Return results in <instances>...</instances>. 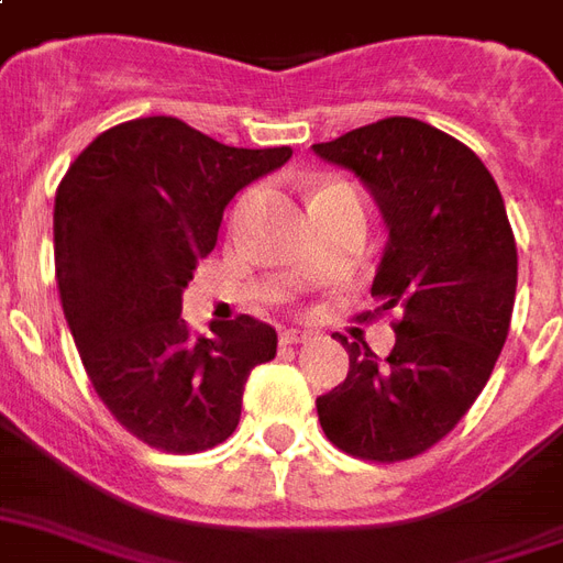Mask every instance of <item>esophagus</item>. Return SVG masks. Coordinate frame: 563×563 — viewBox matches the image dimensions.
<instances>
[{"label": "esophagus", "mask_w": 563, "mask_h": 563, "mask_svg": "<svg viewBox=\"0 0 563 563\" xmlns=\"http://www.w3.org/2000/svg\"><path fill=\"white\" fill-rule=\"evenodd\" d=\"M308 338H311V332H306V329H285L282 332V344H306Z\"/></svg>", "instance_id": "34e87169"}]
</instances>
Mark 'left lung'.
Returning a JSON list of instances; mask_svg holds the SVG:
<instances>
[{
	"label": "left lung",
	"instance_id": "obj_1",
	"mask_svg": "<svg viewBox=\"0 0 563 563\" xmlns=\"http://www.w3.org/2000/svg\"><path fill=\"white\" fill-rule=\"evenodd\" d=\"M314 154L365 184L386 225L371 297L395 308V346L365 341L344 383L317 397L332 445L377 463L437 445L484 391L517 297V243L487 166L463 142L416 118H383Z\"/></svg>",
	"mask_w": 563,
	"mask_h": 563
}]
</instances>
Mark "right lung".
Masks as SVG:
<instances>
[{
    "mask_svg": "<svg viewBox=\"0 0 563 563\" xmlns=\"http://www.w3.org/2000/svg\"><path fill=\"white\" fill-rule=\"evenodd\" d=\"M290 154L222 145L177 118H136L100 133L58 184L67 327L100 400L151 448L196 454L225 442L252 367L276 356L264 320L240 314L192 338L180 308L231 198Z\"/></svg>",
    "mask_w": 563,
    "mask_h": 563,
    "instance_id": "add662e5",
    "label": "right lung"
}]
</instances>
